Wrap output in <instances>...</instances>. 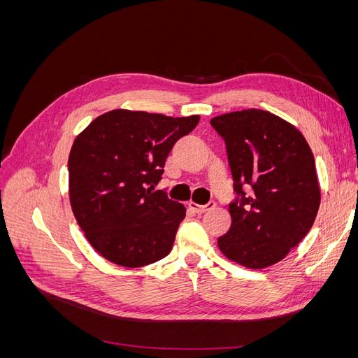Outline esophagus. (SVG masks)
Returning a JSON list of instances; mask_svg holds the SVG:
<instances>
[{
    "mask_svg": "<svg viewBox=\"0 0 358 358\" xmlns=\"http://www.w3.org/2000/svg\"><path fill=\"white\" fill-rule=\"evenodd\" d=\"M188 206H189V209H192L196 213H204V212H208V210L213 209L215 206H216V203H215V201H210V203H208V204H197V203H194V201H189Z\"/></svg>",
    "mask_w": 358,
    "mask_h": 358,
    "instance_id": "34e87169",
    "label": "esophagus"
}]
</instances>
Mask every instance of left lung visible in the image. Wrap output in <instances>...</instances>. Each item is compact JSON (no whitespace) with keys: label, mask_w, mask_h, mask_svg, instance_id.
I'll list each match as a JSON object with an SVG mask.
<instances>
[{"label":"left lung","mask_w":358,"mask_h":358,"mask_svg":"<svg viewBox=\"0 0 358 358\" xmlns=\"http://www.w3.org/2000/svg\"><path fill=\"white\" fill-rule=\"evenodd\" d=\"M210 124L225 140L237 194L229 209L231 227L218 246L248 268L273 266L317 218L321 189L310 146L294 125L267 110L225 113Z\"/></svg>","instance_id":"left-lung-1"}]
</instances>
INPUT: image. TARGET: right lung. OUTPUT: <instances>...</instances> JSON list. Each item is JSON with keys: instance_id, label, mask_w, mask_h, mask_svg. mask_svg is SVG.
Listing matches in <instances>:
<instances>
[{"instance_id": "1", "label": "right lung", "mask_w": 358, "mask_h": 358, "mask_svg": "<svg viewBox=\"0 0 358 358\" xmlns=\"http://www.w3.org/2000/svg\"><path fill=\"white\" fill-rule=\"evenodd\" d=\"M199 121V115L116 109L76 137L69 157L70 204L101 257L134 268L170 254L187 209L154 188L171 148Z\"/></svg>"}]
</instances>
